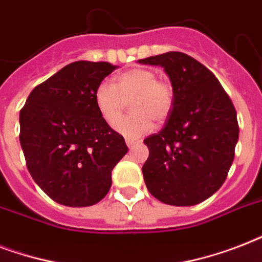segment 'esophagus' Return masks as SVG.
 <instances>
[{"label": "esophagus", "instance_id": "1", "mask_svg": "<svg viewBox=\"0 0 262 262\" xmlns=\"http://www.w3.org/2000/svg\"><path fill=\"white\" fill-rule=\"evenodd\" d=\"M136 144H137V141H135V140H130V139H126V145L129 148L135 147Z\"/></svg>", "mask_w": 262, "mask_h": 262}]
</instances>
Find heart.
<instances>
[{
	"mask_svg": "<svg viewBox=\"0 0 262 262\" xmlns=\"http://www.w3.org/2000/svg\"><path fill=\"white\" fill-rule=\"evenodd\" d=\"M95 106L108 125H114L130 101L132 114L115 124V130L127 139L147 135L154 119L163 122L172 108V88L160 81L155 72L136 68L115 76L114 83H100L94 94Z\"/></svg>",
	"mask_w": 262,
	"mask_h": 262,
	"instance_id": "obj_1",
	"label": "heart"
}]
</instances>
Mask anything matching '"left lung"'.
I'll list each match as a JSON object with an SVG mask.
<instances>
[{
  "label": "left lung",
  "mask_w": 262,
  "mask_h": 262,
  "mask_svg": "<svg viewBox=\"0 0 262 262\" xmlns=\"http://www.w3.org/2000/svg\"><path fill=\"white\" fill-rule=\"evenodd\" d=\"M162 67L172 87V108L159 133L144 140L147 189L168 205L190 207L220 189L239 137L236 111L219 80L179 51L139 59Z\"/></svg>",
  "instance_id": "obj_1"
}]
</instances>
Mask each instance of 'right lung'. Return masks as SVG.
Here are the masks:
<instances>
[{
	"instance_id": "right-lung-1",
	"label": "right lung",
	"mask_w": 262,
	"mask_h": 262,
	"mask_svg": "<svg viewBox=\"0 0 262 262\" xmlns=\"http://www.w3.org/2000/svg\"><path fill=\"white\" fill-rule=\"evenodd\" d=\"M118 67L77 61L35 87L20 111L27 167L55 203L90 207L111 187V171L127 152L125 140L100 117L94 94Z\"/></svg>"
}]
</instances>
